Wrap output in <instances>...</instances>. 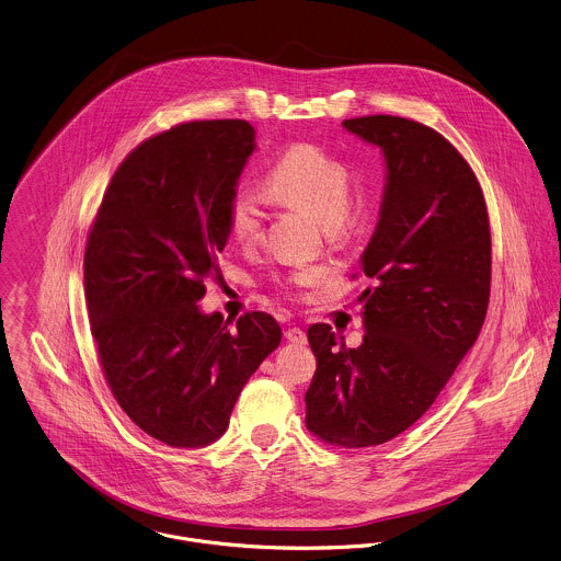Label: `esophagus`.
I'll return each instance as SVG.
<instances>
[{
	"instance_id": "esophagus-1",
	"label": "esophagus",
	"mask_w": 561,
	"mask_h": 561,
	"mask_svg": "<svg viewBox=\"0 0 561 561\" xmlns=\"http://www.w3.org/2000/svg\"><path fill=\"white\" fill-rule=\"evenodd\" d=\"M284 336H286L288 342H293V344H306L308 342V336H306V332L301 328H288L284 332Z\"/></svg>"
}]
</instances>
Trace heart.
I'll list each match as a JSON object with an SVG mask.
<instances>
[{
	"mask_svg": "<svg viewBox=\"0 0 561 561\" xmlns=\"http://www.w3.org/2000/svg\"><path fill=\"white\" fill-rule=\"evenodd\" d=\"M264 191L275 202L312 215L330 231L348 224L351 171L336 156L312 142L290 145L268 169ZM225 224L233 242L253 247L264 233V213L253 195L236 191L227 202ZM321 279L319 268L301 266L277 277L275 286L290 299H306Z\"/></svg>",
	"mask_w": 561,
	"mask_h": 561,
	"instance_id": "heart-1",
	"label": "heart"
}]
</instances>
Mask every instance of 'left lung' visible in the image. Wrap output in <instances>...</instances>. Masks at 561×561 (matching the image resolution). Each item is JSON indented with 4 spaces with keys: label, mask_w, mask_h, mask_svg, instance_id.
<instances>
[{
    "label": "left lung",
    "mask_w": 561,
    "mask_h": 561,
    "mask_svg": "<svg viewBox=\"0 0 561 561\" xmlns=\"http://www.w3.org/2000/svg\"><path fill=\"white\" fill-rule=\"evenodd\" d=\"M342 125L383 149L388 184L362 255L373 284L357 299L364 342L348 348L325 323L308 330L306 427L332 447H377L434 405L479 336L492 236L479 180L440 131L392 114Z\"/></svg>",
    "instance_id": "left-lung-1"
}]
</instances>
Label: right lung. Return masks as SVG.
I'll use <instances>...</instances> for the list:
<instances>
[{
  "mask_svg": "<svg viewBox=\"0 0 561 561\" xmlns=\"http://www.w3.org/2000/svg\"><path fill=\"white\" fill-rule=\"evenodd\" d=\"M255 147L242 118L188 121L131 149L89 229L84 297L100 364L118 408L169 447H206L279 346L266 312L236 325L197 301L219 277L225 208Z\"/></svg>",
  "mask_w": 561,
  "mask_h": 561,
  "instance_id": "obj_1",
  "label": "right lung"
}]
</instances>
